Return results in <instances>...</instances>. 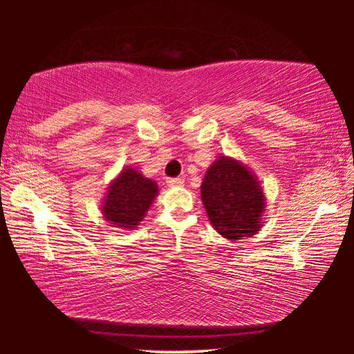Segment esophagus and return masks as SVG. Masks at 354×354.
Here are the masks:
<instances>
[{
    "label": "esophagus",
    "instance_id": "esophagus-1",
    "mask_svg": "<svg viewBox=\"0 0 354 354\" xmlns=\"http://www.w3.org/2000/svg\"><path fill=\"white\" fill-rule=\"evenodd\" d=\"M167 185H169V187H183L184 179H181V178H169V179H167Z\"/></svg>",
    "mask_w": 354,
    "mask_h": 354
}]
</instances>
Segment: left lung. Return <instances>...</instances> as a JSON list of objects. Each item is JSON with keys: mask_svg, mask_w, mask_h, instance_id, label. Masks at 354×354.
Here are the masks:
<instances>
[{"mask_svg": "<svg viewBox=\"0 0 354 354\" xmlns=\"http://www.w3.org/2000/svg\"><path fill=\"white\" fill-rule=\"evenodd\" d=\"M201 201L221 237L239 241L262 227L266 194L253 171L241 160L220 156L201 183Z\"/></svg>", "mask_w": 354, "mask_h": 354, "instance_id": "left-lung-1", "label": "left lung"}]
</instances>
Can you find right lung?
Masks as SVG:
<instances>
[{"label":"right lung","instance_id":"right-lung-1","mask_svg":"<svg viewBox=\"0 0 354 354\" xmlns=\"http://www.w3.org/2000/svg\"><path fill=\"white\" fill-rule=\"evenodd\" d=\"M158 194L156 181L145 178L133 167H124L107 187L101 201V214L113 227L136 230Z\"/></svg>","mask_w":354,"mask_h":354}]
</instances>
